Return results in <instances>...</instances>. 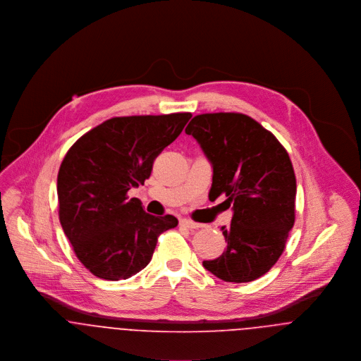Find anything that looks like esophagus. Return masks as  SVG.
<instances>
[{"mask_svg": "<svg viewBox=\"0 0 361 361\" xmlns=\"http://www.w3.org/2000/svg\"><path fill=\"white\" fill-rule=\"evenodd\" d=\"M180 225H182V226H186V228H189V229H196V228H200V226H202L200 224H197V222H195V221H192V219H186V218L180 219Z\"/></svg>", "mask_w": 361, "mask_h": 361, "instance_id": "obj_1", "label": "esophagus"}]
</instances>
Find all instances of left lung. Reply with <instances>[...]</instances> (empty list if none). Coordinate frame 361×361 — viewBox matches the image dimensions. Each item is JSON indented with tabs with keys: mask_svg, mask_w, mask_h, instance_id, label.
I'll return each mask as SVG.
<instances>
[{
	"mask_svg": "<svg viewBox=\"0 0 361 361\" xmlns=\"http://www.w3.org/2000/svg\"><path fill=\"white\" fill-rule=\"evenodd\" d=\"M186 135L196 139L212 168L209 200L226 196L229 226H221L225 252L203 265L225 282H250L281 257L295 224L296 178L276 137L243 114L195 116Z\"/></svg>",
	"mask_w": 361,
	"mask_h": 361,
	"instance_id": "1",
	"label": "left lung"
}]
</instances>
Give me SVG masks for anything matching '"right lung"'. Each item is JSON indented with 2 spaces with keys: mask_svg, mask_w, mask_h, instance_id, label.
Listing matches in <instances>:
<instances>
[{
  "mask_svg": "<svg viewBox=\"0 0 361 361\" xmlns=\"http://www.w3.org/2000/svg\"><path fill=\"white\" fill-rule=\"evenodd\" d=\"M192 114L121 116L83 135L65 155L56 179L59 222L76 257L105 281L128 279L147 267L173 215L147 214L128 190L149 179L155 157Z\"/></svg>",
  "mask_w": 361,
  "mask_h": 361,
  "instance_id": "1",
  "label": "right lung"
}]
</instances>
